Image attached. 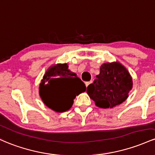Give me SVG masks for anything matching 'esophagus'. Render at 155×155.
Returning a JSON list of instances; mask_svg holds the SVG:
<instances>
[{
	"label": "esophagus",
	"instance_id": "obj_1",
	"mask_svg": "<svg viewBox=\"0 0 155 155\" xmlns=\"http://www.w3.org/2000/svg\"><path fill=\"white\" fill-rule=\"evenodd\" d=\"M91 83H92V81H89V82H86V83H85V84H86V87H88V85L91 84Z\"/></svg>",
	"mask_w": 155,
	"mask_h": 155
}]
</instances>
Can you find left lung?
I'll return each mask as SVG.
<instances>
[{"mask_svg": "<svg viewBox=\"0 0 155 155\" xmlns=\"http://www.w3.org/2000/svg\"><path fill=\"white\" fill-rule=\"evenodd\" d=\"M132 87V78L125 67L119 63H106L86 91L97 106L108 108L124 102Z\"/></svg>", "mask_w": 155, "mask_h": 155, "instance_id": "obj_1", "label": "left lung"}]
</instances>
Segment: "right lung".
Returning a JSON list of instances; mask_svg holds the SVG:
<instances>
[{"instance_id": "right-lung-1", "label": "right lung", "mask_w": 155, "mask_h": 155, "mask_svg": "<svg viewBox=\"0 0 155 155\" xmlns=\"http://www.w3.org/2000/svg\"><path fill=\"white\" fill-rule=\"evenodd\" d=\"M86 89L84 83L64 64L48 69L40 83L39 93L48 107L56 112H64L72 107L76 96Z\"/></svg>"}]
</instances>
